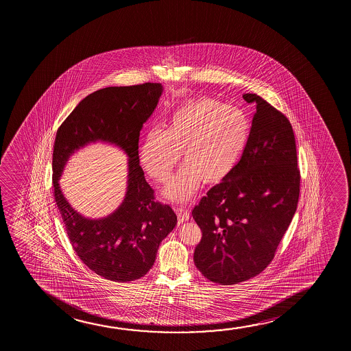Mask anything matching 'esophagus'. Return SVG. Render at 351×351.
Here are the masks:
<instances>
[{
	"instance_id": "esophagus-1",
	"label": "esophagus",
	"mask_w": 351,
	"mask_h": 351,
	"mask_svg": "<svg viewBox=\"0 0 351 351\" xmlns=\"http://www.w3.org/2000/svg\"><path fill=\"white\" fill-rule=\"evenodd\" d=\"M175 211L178 213V221L180 223H183V221L189 219V211H188L186 207L175 206Z\"/></svg>"
}]
</instances>
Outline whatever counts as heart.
<instances>
[{
  "label": "heart",
  "mask_w": 351,
  "mask_h": 351,
  "mask_svg": "<svg viewBox=\"0 0 351 351\" xmlns=\"http://www.w3.org/2000/svg\"><path fill=\"white\" fill-rule=\"evenodd\" d=\"M250 135L252 121L245 111L202 97L176 108L163 130L154 128L145 134L140 163L154 181L163 183L182 151L184 163L163 193L171 202H188L202 180L219 182L231 173L243 157Z\"/></svg>",
  "instance_id": "obj_1"
}]
</instances>
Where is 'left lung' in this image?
<instances>
[{
    "label": "left lung",
    "instance_id": "left-lung-1",
    "mask_svg": "<svg viewBox=\"0 0 351 351\" xmlns=\"http://www.w3.org/2000/svg\"><path fill=\"white\" fill-rule=\"evenodd\" d=\"M250 144L231 173L194 207L202 237L194 264L204 277L231 285L253 278L274 259L291 223L300 195V170L293 127L255 93Z\"/></svg>",
    "mask_w": 351,
    "mask_h": 351
}]
</instances>
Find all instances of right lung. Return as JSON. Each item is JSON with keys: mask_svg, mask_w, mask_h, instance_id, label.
<instances>
[{"mask_svg": "<svg viewBox=\"0 0 351 351\" xmlns=\"http://www.w3.org/2000/svg\"><path fill=\"white\" fill-rule=\"evenodd\" d=\"M162 93L163 86L156 82L101 88L84 98L56 133L53 195L68 239L88 269L114 282L144 277L154 266L160 242L178 223L171 207L154 200L139 164L140 130ZM97 141L115 144L128 154L129 175L121 206L109 217L93 220L70 206L58 181L69 157Z\"/></svg>", "mask_w": 351, "mask_h": 351, "instance_id": "1", "label": "right lung"}]
</instances>
